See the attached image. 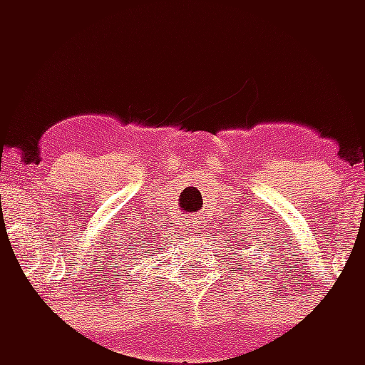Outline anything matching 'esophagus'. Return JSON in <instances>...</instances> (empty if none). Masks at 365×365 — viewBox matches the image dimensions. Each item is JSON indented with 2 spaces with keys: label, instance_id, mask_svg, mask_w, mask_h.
Wrapping results in <instances>:
<instances>
[{
  "label": "esophagus",
  "instance_id": "1",
  "mask_svg": "<svg viewBox=\"0 0 365 365\" xmlns=\"http://www.w3.org/2000/svg\"><path fill=\"white\" fill-rule=\"evenodd\" d=\"M188 227H190V229H192V231H195V229H197V227H199V225H195V221L190 222V225H188Z\"/></svg>",
  "mask_w": 365,
  "mask_h": 365
}]
</instances>
